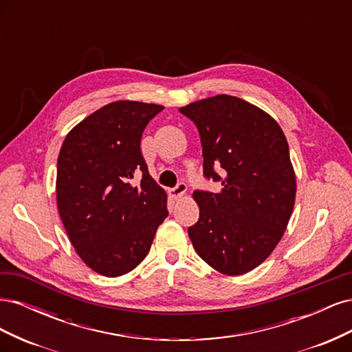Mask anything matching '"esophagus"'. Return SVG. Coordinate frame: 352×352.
Instances as JSON below:
<instances>
[{
    "label": "esophagus",
    "mask_w": 352,
    "mask_h": 352,
    "mask_svg": "<svg viewBox=\"0 0 352 352\" xmlns=\"http://www.w3.org/2000/svg\"><path fill=\"white\" fill-rule=\"evenodd\" d=\"M186 189H188V186H186L185 182H179L173 189H170V195H172L175 199H177L180 197H184V194L186 192Z\"/></svg>",
    "instance_id": "1"
}]
</instances>
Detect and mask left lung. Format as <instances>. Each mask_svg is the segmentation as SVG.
I'll return each instance as SVG.
<instances>
[{
	"instance_id": "left-lung-1",
	"label": "left lung",
	"mask_w": 352,
	"mask_h": 352,
	"mask_svg": "<svg viewBox=\"0 0 352 352\" xmlns=\"http://www.w3.org/2000/svg\"><path fill=\"white\" fill-rule=\"evenodd\" d=\"M179 111L199 132L204 177L221 184L219 194L194 192L199 219L189 238L212 269L247 273L276 248L294 210L296 182L285 133L267 113L232 95Z\"/></svg>"
}]
</instances>
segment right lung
I'll list each match as a JSON object with an SVG mask.
<instances>
[{
	"label": "right lung",
	"instance_id": "obj_1",
	"mask_svg": "<svg viewBox=\"0 0 352 352\" xmlns=\"http://www.w3.org/2000/svg\"><path fill=\"white\" fill-rule=\"evenodd\" d=\"M163 105L116 101L66 136L57 160V204L85 264L116 278L133 270L168 216L167 195L148 172L141 138Z\"/></svg>",
	"mask_w": 352,
	"mask_h": 352
}]
</instances>
